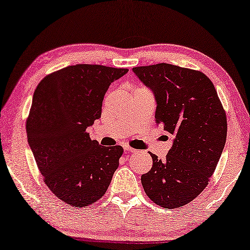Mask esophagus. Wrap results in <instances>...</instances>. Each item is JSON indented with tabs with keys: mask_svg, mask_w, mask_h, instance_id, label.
Instances as JSON below:
<instances>
[{
	"mask_svg": "<svg viewBox=\"0 0 250 250\" xmlns=\"http://www.w3.org/2000/svg\"><path fill=\"white\" fill-rule=\"evenodd\" d=\"M124 149H125V151H126V152H134V151H136V150L131 148V146H129L128 145H124Z\"/></svg>",
	"mask_w": 250,
	"mask_h": 250,
	"instance_id": "1",
	"label": "esophagus"
}]
</instances>
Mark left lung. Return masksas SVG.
Returning a JSON list of instances; mask_svg holds the SVG:
<instances>
[{"label":"left lung","instance_id":"left-lung-1","mask_svg":"<svg viewBox=\"0 0 250 250\" xmlns=\"http://www.w3.org/2000/svg\"><path fill=\"white\" fill-rule=\"evenodd\" d=\"M133 73L152 91L156 124L173 136L165 160L152 157V168L141 176L154 204L178 208L207 187L227 137V120L217 91L199 71L159 63L137 66Z\"/></svg>","mask_w":250,"mask_h":250}]
</instances>
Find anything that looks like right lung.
<instances>
[{
  "instance_id": "obj_1",
  "label": "right lung",
  "mask_w": 250,
  "mask_h": 250,
  "mask_svg": "<svg viewBox=\"0 0 250 250\" xmlns=\"http://www.w3.org/2000/svg\"><path fill=\"white\" fill-rule=\"evenodd\" d=\"M126 72L98 64L70 65L46 75L34 91L27 142L47 187L73 207L100 199L119 167L122 146H100L86 129L101 117L109 85Z\"/></svg>"
}]
</instances>
